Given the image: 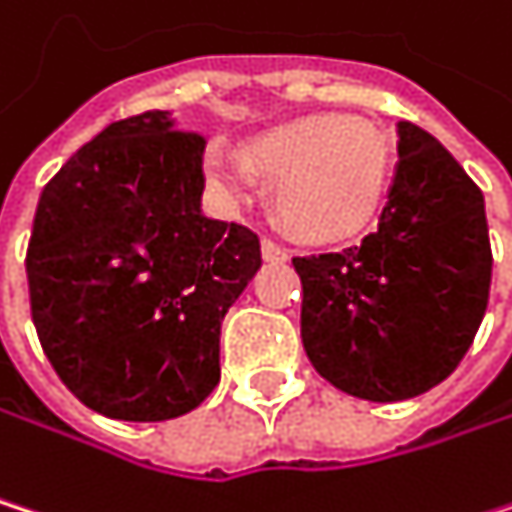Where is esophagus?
<instances>
[{
    "mask_svg": "<svg viewBox=\"0 0 512 512\" xmlns=\"http://www.w3.org/2000/svg\"><path fill=\"white\" fill-rule=\"evenodd\" d=\"M261 254H264V261H285L288 258V251L276 239H270V236L261 239Z\"/></svg>",
    "mask_w": 512,
    "mask_h": 512,
    "instance_id": "obj_1",
    "label": "esophagus"
}]
</instances>
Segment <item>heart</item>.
Masks as SVG:
<instances>
[{
  "label": "heart",
  "instance_id": "1",
  "mask_svg": "<svg viewBox=\"0 0 512 512\" xmlns=\"http://www.w3.org/2000/svg\"><path fill=\"white\" fill-rule=\"evenodd\" d=\"M254 175L276 178L279 221L309 239L349 233L382 197L388 148L379 127L349 112H303L254 136L245 148Z\"/></svg>",
  "mask_w": 512,
  "mask_h": 512
}]
</instances>
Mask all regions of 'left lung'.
<instances>
[{"instance_id": "left-lung-1", "label": "left lung", "mask_w": 512, "mask_h": 512, "mask_svg": "<svg viewBox=\"0 0 512 512\" xmlns=\"http://www.w3.org/2000/svg\"><path fill=\"white\" fill-rule=\"evenodd\" d=\"M294 270L303 349L327 382L376 404L425 394L461 364L489 306L483 191L431 133L400 121L373 230Z\"/></svg>"}]
</instances>
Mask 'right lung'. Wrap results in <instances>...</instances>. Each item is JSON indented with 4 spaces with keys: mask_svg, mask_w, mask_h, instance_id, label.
Segmentation results:
<instances>
[{
    "mask_svg": "<svg viewBox=\"0 0 512 512\" xmlns=\"http://www.w3.org/2000/svg\"><path fill=\"white\" fill-rule=\"evenodd\" d=\"M206 139L169 112L112 121L48 181L26 248L32 324L63 385L124 422L197 410L221 379V321L261 242L200 212Z\"/></svg>",
    "mask_w": 512,
    "mask_h": 512,
    "instance_id": "right-lung-1",
    "label": "right lung"
}]
</instances>
